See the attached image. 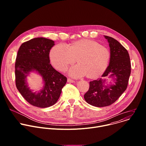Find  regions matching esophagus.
<instances>
[{
	"label": "esophagus",
	"mask_w": 146,
	"mask_h": 146,
	"mask_svg": "<svg viewBox=\"0 0 146 146\" xmlns=\"http://www.w3.org/2000/svg\"><path fill=\"white\" fill-rule=\"evenodd\" d=\"M68 82H70V83H73V82H74V81L70 79V78H68Z\"/></svg>",
	"instance_id": "1"
}]
</instances>
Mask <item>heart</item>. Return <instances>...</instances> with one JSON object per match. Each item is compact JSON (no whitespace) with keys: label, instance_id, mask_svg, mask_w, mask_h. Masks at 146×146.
I'll return each mask as SVG.
<instances>
[{"label":"heart","instance_id":"1","mask_svg":"<svg viewBox=\"0 0 146 146\" xmlns=\"http://www.w3.org/2000/svg\"><path fill=\"white\" fill-rule=\"evenodd\" d=\"M110 56L109 48L91 40H78L70 46L59 43L53 47L50 52L52 65L60 71L65 70L77 58L79 64L69 70V75L74 78L86 75L90 78L101 76L109 66Z\"/></svg>","mask_w":146,"mask_h":146}]
</instances>
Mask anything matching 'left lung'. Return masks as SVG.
I'll use <instances>...</instances> for the list:
<instances>
[{"mask_svg": "<svg viewBox=\"0 0 146 146\" xmlns=\"http://www.w3.org/2000/svg\"><path fill=\"white\" fill-rule=\"evenodd\" d=\"M104 37L110 47L109 65L102 74V78L90 82V88L84 96L88 104L95 107L110 106L119 98L127 88L131 70L128 51L114 38ZM108 76L113 79V84L105 85L106 80L103 78Z\"/></svg>", "mask_w": 146, "mask_h": 146, "instance_id": "8db88e82", "label": "left lung"}]
</instances>
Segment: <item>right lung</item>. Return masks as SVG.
Returning <instances> with one entry per match:
<instances>
[{"label":"right lung","instance_id":"add662e5","mask_svg":"<svg viewBox=\"0 0 146 146\" xmlns=\"http://www.w3.org/2000/svg\"><path fill=\"white\" fill-rule=\"evenodd\" d=\"M55 45L52 40L37 37L23 43L15 61V84L18 91L31 105L41 108L54 105L58 101L67 78L50 64V51ZM31 72L42 77L44 85L38 92L28 87L26 77Z\"/></svg>","mask_w":146,"mask_h":146}]
</instances>
